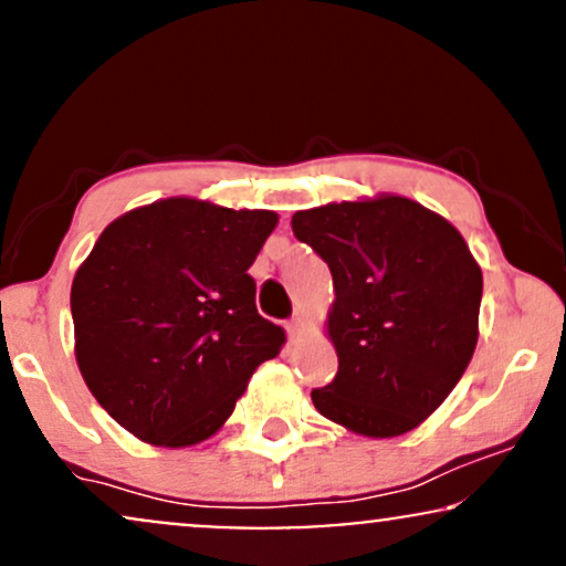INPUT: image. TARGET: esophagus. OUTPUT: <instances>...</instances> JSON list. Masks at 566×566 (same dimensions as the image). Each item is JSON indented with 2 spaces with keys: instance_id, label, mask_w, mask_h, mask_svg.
I'll return each instance as SVG.
<instances>
[{
  "instance_id": "obj_1",
  "label": "esophagus",
  "mask_w": 566,
  "mask_h": 566,
  "mask_svg": "<svg viewBox=\"0 0 566 566\" xmlns=\"http://www.w3.org/2000/svg\"><path fill=\"white\" fill-rule=\"evenodd\" d=\"M304 331H307V323H304V317H302V315H296L294 321L289 323V334L294 336V338H298V336L304 334Z\"/></svg>"
}]
</instances>
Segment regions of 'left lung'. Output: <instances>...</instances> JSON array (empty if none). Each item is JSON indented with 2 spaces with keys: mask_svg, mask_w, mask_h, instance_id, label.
I'll return each instance as SVG.
<instances>
[{
  "mask_svg": "<svg viewBox=\"0 0 566 566\" xmlns=\"http://www.w3.org/2000/svg\"><path fill=\"white\" fill-rule=\"evenodd\" d=\"M294 235L334 275L338 374L317 413L363 437L416 429L461 381L480 338L482 270L448 219L402 196L296 211Z\"/></svg>",
  "mask_w": 566,
  "mask_h": 566,
  "instance_id": "obj_1",
  "label": "left lung"
}]
</instances>
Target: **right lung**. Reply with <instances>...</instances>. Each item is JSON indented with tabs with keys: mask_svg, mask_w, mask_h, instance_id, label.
Returning a JSON list of instances; mask_svg holds the SVG:
<instances>
[{
	"mask_svg": "<svg viewBox=\"0 0 566 566\" xmlns=\"http://www.w3.org/2000/svg\"><path fill=\"white\" fill-rule=\"evenodd\" d=\"M277 214L166 198L113 219L71 285L76 363L137 440L188 448L222 429L285 342L249 268Z\"/></svg>",
	"mask_w": 566,
	"mask_h": 566,
	"instance_id": "obj_1",
	"label": "right lung"
}]
</instances>
